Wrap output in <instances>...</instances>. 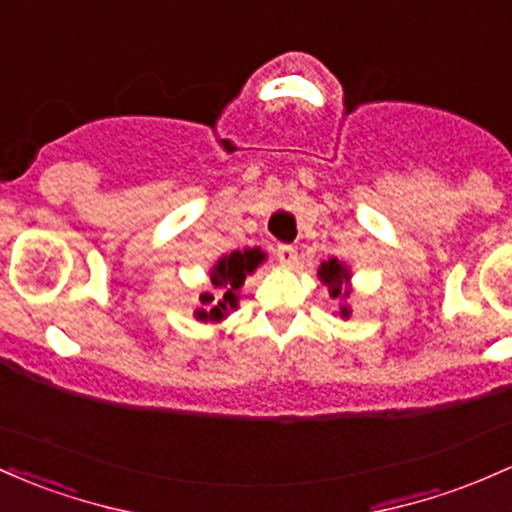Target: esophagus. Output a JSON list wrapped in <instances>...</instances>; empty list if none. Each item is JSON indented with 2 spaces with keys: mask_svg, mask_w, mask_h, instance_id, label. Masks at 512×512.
Returning <instances> with one entry per match:
<instances>
[{
  "mask_svg": "<svg viewBox=\"0 0 512 512\" xmlns=\"http://www.w3.org/2000/svg\"><path fill=\"white\" fill-rule=\"evenodd\" d=\"M277 257H279V262H282V265H286V267H291L296 262V247L294 245H277Z\"/></svg>",
  "mask_w": 512,
  "mask_h": 512,
  "instance_id": "1",
  "label": "esophagus"
}]
</instances>
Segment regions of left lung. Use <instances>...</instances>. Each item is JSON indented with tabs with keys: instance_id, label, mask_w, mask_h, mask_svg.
<instances>
[{
	"instance_id": "1",
	"label": "left lung",
	"mask_w": 512,
	"mask_h": 512,
	"mask_svg": "<svg viewBox=\"0 0 512 512\" xmlns=\"http://www.w3.org/2000/svg\"><path fill=\"white\" fill-rule=\"evenodd\" d=\"M318 277H320V282L328 286V291L333 299H338V301L350 299V277L352 274H350V269L342 265L338 257H330L328 262H323L318 269ZM350 313H352L350 306H347V303H342L340 316L350 318Z\"/></svg>"
}]
</instances>
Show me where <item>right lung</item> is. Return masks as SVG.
<instances>
[{
  "mask_svg": "<svg viewBox=\"0 0 512 512\" xmlns=\"http://www.w3.org/2000/svg\"><path fill=\"white\" fill-rule=\"evenodd\" d=\"M265 262V252L260 247H252V250H233L230 255H223L221 260L213 265L209 272L211 286L218 291L219 301H215L213 294H201V303H206L209 308H201L196 311V320H211L218 323L228 316L230 311L238 308V289L245 284L247 274L255 272L257 267Z\"/></svg>",
  "mask_w": 512,
  "mask_h": 512,
  "instance_id": "add662e5",
  "label": "right lung"
}]
</instances>
